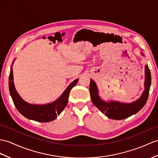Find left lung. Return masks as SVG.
I'll return each instance as SVG.
<instances>
[{
  "mask_svg": "<svg viewBox=\"0 0 158 158\" xmlns=\"http://www.w3.org/2000/svg\"><path fill=\"white\" fill-rule=\"evenodd\" d=\"M145 68V90L141 97L136 101L131 103H122L115 101L106 102L103 101L98 97L97 85L91 79L90 82V94L92 102L106 117L115 120H121L136 114L143 108L147 102L151 86V72L148 65H146Z\"/></svg>",
  "mask_w": 158,
  "mask_h": 158,
  "instance_id": "1",
  "label": "left lung"
}]
</instances>
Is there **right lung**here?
<instances>
[{"instance_id":"obj_1","label":"right lung","mask_w":158,"mask_h":158,"mask_svg":"<svg viewBox=\"0 0 158 158\" xmlns=\"http://www.w3.org/2000/svg\"><path fill=\"white\" fill-rule=\"evenodd\" d=\"M78 81V79L73 81L56 101L44 105H31L24 101L20 97L15 88L12 68L10 69L9 74V85L10 96L12 97L14 105L19 112L28 119L38 122L46 123L54 120L57 115H59L64 109L68 101L70 90Z\"/></svg>"}]
</instances>
